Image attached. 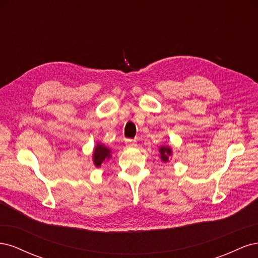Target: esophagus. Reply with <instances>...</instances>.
Returning a JSON list of instances; mask_svg holds the SVG:
<instances>
[{
  "label": "esophagus",
  "instance_id": "obj_1",
  "mask_svg": "<svg viewBox=\"0 0 258 258\" xmlns=\"http://www.w3.org/2000/svg\"><path fill=\"white\" fill-rule=\"evenodd\" d=\"M126 144H127V146H136L137 145V141H136V140H132V139H127L126 140Z\"/></svg>",
  "mask_w": 258,
  "mask_h": 258
}]
</instances>
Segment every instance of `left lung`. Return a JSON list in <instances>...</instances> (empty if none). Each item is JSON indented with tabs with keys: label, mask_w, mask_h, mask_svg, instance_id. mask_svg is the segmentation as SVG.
<instances>
[{
	"label": "left lung",
	"mask_w": 258,
	"mask_h": 258,
	"mask_svg": "<svg viewBox=\"0 0 258 258\" xmlns=\"http://www.w3.org/2000/svg\"><path fill=\"white\" fill-rule=\"evenodd\" d=\"M159 153H160V158L163 162L169 161V159L172 156V150L169 146H161L159 148Z\"/></svg>",
	"instance_id": "left-lung-1"
}]
</instances>
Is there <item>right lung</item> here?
<instances>
[{"mask_svg":"<svg viewBox=\"0 0 258 258\" xmlns=\"http://www.w3.org/2000/svg\"><path fill=\"white\" fill-rule=\"evenodd\" d=\"M111 158V150L104 146L103 144L98 143L93 150V156H92V160L93 163H95L96 167H100L101 163H102L104 160L110 159Z\"/></svg>","mask_w":258,"mask_h":258,"instance_id":"obj_1","label":"right lung"}]
</instances>
